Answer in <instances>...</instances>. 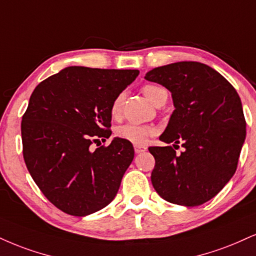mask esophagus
Listing matches in <instances>:
<instances>
[{"mask_svg":"<svg viewBox=\"0 0 256 256\" xmlns=\"http://www.w3.org/2000/svg\"><path fill=\"white\" fill-rule=\"evenodd\" d=\"M146 150V146H134V152L136 154H140L144 152Z\"/></svg>","mask_w":256,"mask_h":256,"instance_id":"34e87169","label":"esophagus"}]
</instances>
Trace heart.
<instances>
[{"label":"heart","instance_id":"b5f03b06","mask_svg":"<svg viewBox=\"0 0 256 256\" xmlns=\"http://www.w3.org/2000/svg\"><path fill=\"white\" fill-rule=\"evenodd\" d=\"M142 92L156 106L166 104V101H167V90L161 86L146 84L142 88ZM122 100H124V96H122V94H119L110 104V116L113 118H118L122 113ZM154 134H155V128L152 126L140 125L136 124V122H128V124L120 126L116 130V136L134 144L146 143L148 138L152 136Z\"/></svg>","mask_w":256,"mask_h":256}]
</instances>
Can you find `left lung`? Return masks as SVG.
Returning <instances> with one entry per match:
<instances>
[{
  "mask_svg": "<svg viewBox=\"0 0 256 256\" xmlns=\"http://www.w3.org/2000/svg\"><path fill=\"white\" fill-rule=\"evenodd\" d=\"M146 80L172 93L174 112L160 136L184 148L150 146L154 188L169 202L199 206L220 192L235 174L246 140L241 98L220 72L199 62L155 68Z\"/></svg>",
  "mask_w": 256,
  "mask_h": 256,
  "instance_id": "1",
  "label": "left lung"
}]
</instances>
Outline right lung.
Segmentation results:
<instances>
[{"label": "right lung", "mask_w": 256, "mask_h": 256, "mask_svg": "<svg viewBox=\"0 0 256 256\" xmlns=\"http://www.w3.org/2000/svg\"><path fill=\"white\" fill-rule=\"evenodd\" d=\"M138 70L68 66L36 86L21 122L26 167L46 198L84 217L114 199L134 156L130 142L110 136V104Z\"/></svg>", "instance_id": "1"}]
</instances>
